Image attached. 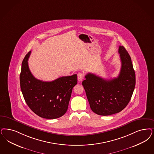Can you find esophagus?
Instances as JSON below:
<instances>
[{"label":"esophagus","instance_id":"obj_1","mask_svg":"<svg viewBox=\"0 0 154 154\" xmlns=\"http://www.w3.org/2000/svg\"><path fill=\"white\" fill-rule=\"evenodd\" d=\"M84 77V74L82 73H79L77 74V77H78V80L79 81H81L82 80H83Z\"/></svg>","mask_w":154,"mask_h":154}]
</instances>
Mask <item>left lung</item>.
Segmentation results:
<instances>
[{"instance_id":"left-lung-1","label":"left lung","mask_w":154,"mask_h":154,"mask_svg":"<svg viewBox=\"0 0 154 154\" xmlns=\"http://www.w3.org/2000/svg\"><path fill=\"white\" fill-rule=\"evenodd\" d=\"M121 68L117 78L105 80L88 73L82 82L91 110L98 115L110 116L121 112L130 101L135 86L131 59L123 46L118 49Z\"/></svg>"}]
</instances>
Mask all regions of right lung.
Segmentation results:
<instances>
[{
	"instance_id": "obj_1",
	"label": "right lung",
	"mask_w": 154,
	"mask_h": 154,
	"mask_svg": "<svg viewBox=\"0 0 154 154\" xmlns=\"http://www.w3.org/2000/svg\"><path fill=\"white\" fill-rule=\"evenodd\" d=\"M31 51L22 62L20 83L21 92L32 112L43 118L56 119L68 110L73 88L77 84V75L63 76L50 82L37 80L29 69Z\"/></svg>"
}]
</instances>
